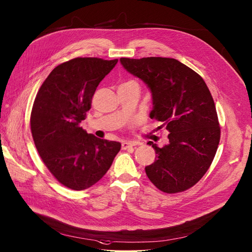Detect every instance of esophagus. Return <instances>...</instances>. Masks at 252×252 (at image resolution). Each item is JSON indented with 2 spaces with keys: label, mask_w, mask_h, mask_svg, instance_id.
Segmentation results:
<instances>
[{
  "label": "esophagus",
  "mask_w": 252,
  "mask_h": 252,
  "mask_svg": "<svg viewBox=\"0 0 252 252\" xmlns=\"http://www.w3.org/2000/svg\"><path fill=\"white\" fill-rule=\"evenodd\" d=\"M133 146H135V144L134 143H132V142H127V141H125V142H123L122 143V148L123 149H127L128 147H133Z\"/></svg>",
  "instance_id": "esophagus-1"
}]
</instances>
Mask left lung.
<instances>
[{"label": "left lung", "instance_id": "8db88e82", "mask_svg": "<svg viewBox=\"0 0 252 252\" xmlns=\"http://www.w3.org/2000/svg\"><path fill=\"white\" fill-rule=\"evenodd\" d=\"M123 67L151 93V119L166 125L169 143L156 150L145 167L149 180L163 192L187 190L209 169L220 144V127L213 97L201 76L175 59L122 58Z\"/></svg>", "mask_w": 252, "mask_h": 252}]
</instances>
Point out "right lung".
<instances>
[{"mask_svg":"<svg viewBox=\"0 0 252 252\" xmlns=\"http://www.w3.org/2000/svg\"><path fill=\"white\" fill-rule=\"evenodd\" d=\"M118 60L77 58L59 64L41 85L32 105L31 129L43 162L64 187H93L122 147L87 134L81 126L97 85Z\"/></svg>","mask_w":252,"mask_h":252,"instance_id":"1","label":"right lung"}]
</instances>
